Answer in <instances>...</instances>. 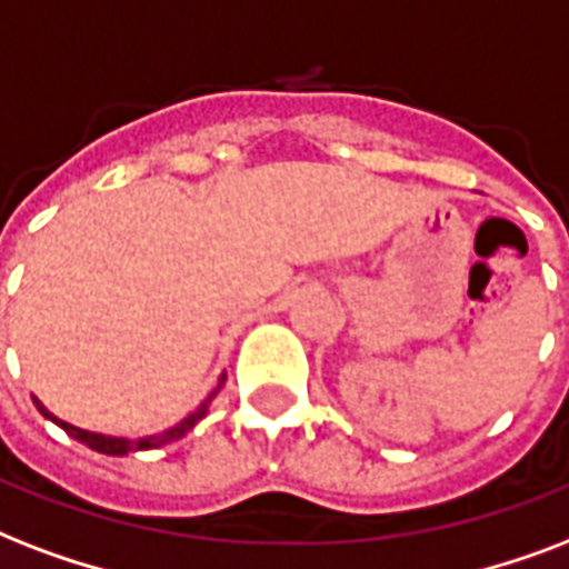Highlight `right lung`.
Wrapping results in <instances>:
<instances>
[{"instance_id": "obj_1", "label": "right lung", "mask_w": 569, "mask_h": 569, "mask_svg": "<svg viewBox=\"0 0 569 569\" xmlns=\"http://www.w3.org/2000/svg\"><path fill=\"white\" fill-rule=\"evenodd\" d=\"M222 382H224V373H222V380H219V386H222ZM216 391H219V389H216ZM216 391H213V395H216ZM213 395H210V398L201 403V409H198V412H192L189 418H183L180 425L169 427V430H162V433H157V436H142V439H121V436H103V433H91V430H79V427L68 425V421H61V418L52 416L50 409L43 407L38 398H32V400H34V407H38V412H41L43 418L56 421V425H59L64 433L73 436L77 442L88 445L91 451L109 453V457H124V453H130V451H151V448H162V445H169V442H174V439H180V436L187 433V430H192V427H196L198 421L204 418L207 403L213 400Z\"/></svg>"}]
</instances>
